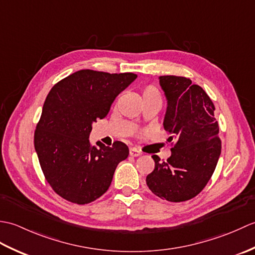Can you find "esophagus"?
Returning <instances> with one entry per match:
<instances>
[{
  "instance_id": "esophagus-1",
  "label": "esophagus",
  "mask_w": 255,
  "mask_h": 255,
  "mask_svg": "<svg viewBox=\"0 0 255 255\" xmlns=\"http://www.w3.org/2000/svg\"><path fill=\"white\" fill-rule=\"evenodd\" d=\"M129 154H130L131 156H139L140 154H141V152L132 148V149H130V151H129Z\"/></svg>"
}]
</instances>
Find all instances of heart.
I'll use <instances>...</instances> for the list:
<instances>
[{
    "label": "heart",
    "mask_w": 255,
    "mask_h": 255,
    "mask_svg": "<svg viewBox=\"0 0 255 255\" xmlns=\"http://www.w3.org/2000/svg\"><path fill=\"white\" fill-rule=\"evenodd\" d=\"M142 99H158L160 100V93L158 89L153 85H149L142 91Z\"/></svg>",
    "instance_id": "heart-1"
}]
</instances>
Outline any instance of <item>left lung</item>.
Returning <instances> with one entry per match:
<instances>
[{
	"label": "left lung",
	"instance_id": "left-lung-1",
	"mask_svg": "<svg viewBox=\"0 0 255 255\" xmlns=\"http://www.w3.org/2000/svg\"><path fill=\"white\" fill-rule=\"evenodd\" d=\"M166 100L163 127L174 142L172 154L162 162L152 155L154 170L145 178L156 196L169 202H185L203 191L221 153L215 106L207 93L184 77H159Z\"/></svg>",
	"mask_w": 255,
	"mask_h": 255
}]
</instances>
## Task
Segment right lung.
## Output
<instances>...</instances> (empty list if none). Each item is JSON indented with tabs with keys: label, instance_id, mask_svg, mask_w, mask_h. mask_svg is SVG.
Returning a JSON list of instances; mask_svg holds the SVG:
<instances>
[{
	"label": "right lung",
	"instance_id": "right-lung-1",
	"mask_svg": "<svg viewBox=\"0 0 255 255\" xmlns=\"http://www.w3.org/2000/svg\"><path fill=\"white\" fill-rule=\"evenodd\" d=\"M137 79L133 73L80 70L58 82L45 101L35 131V150L53 191L79 205L101 197L129 149L90 143L92 125L106 117L117 95Z\"/></svg>",
	"mask_w": 255,
	"mask_h": 255
}]
</instances>
